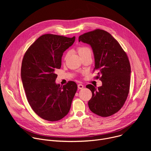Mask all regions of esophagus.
<instances>
[{
	"mask_svg": "<svg viewBox=\"0 0 151 151\" xmlns=\"http://www.w3.org/2000/svg\"><path fill=\"white\" fill-rule=\"evenodd\" d=\"M83 87H84V86H83V85H82V84H81V83H80V84H78V88L79 89H80V90H81V89H82Z\"/></svg>",
	"mask_w": 151,
	"mask_h": 151,
	"instance_id": "obj_1",
	"label": "esophagus"
}]
</instances>
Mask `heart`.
Returning <instances> with one entry per match:
<instances>
[{"instance_id": "b5f03b06", "label": "heart", "mask_w": 151, "mask_h": 151, "mask_svg": "<svg viewBox=\"0 0 151 151\" xmlns=\"http://www.w3.org/2000/svg\"><path fill=\"white\" fill-rule=\"evenodd\" d=\"M88 51H90V49H89L88 47H85V46L80 47H79V48H78V53H79V54L80 56L83 55L84 54H85L86 52H88ZM67 56H68V54H66V57H67Z\"/></svg>"}]
</instances>
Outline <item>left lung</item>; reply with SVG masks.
Masks as SVG:
<instances>
[{"instance_id":"1","label":"left lung","mask_w":151,"mask_h":151,"mask_svg":"<svg viewBox=\"0 0 151 151\" xmlns=\"http://www.w3.org/2000/svg\"><path fill=\"white\" fill-rule=\"evenodd\" d=\"M90 45L93 50L97 78L102 82L96 88L89 84L86 87L92 92L88 104L94 114L106 117L119 111L129 93L131 67L125 52L108 32L97 29L79 37V42Z\"/></svg>"}]
</instances>
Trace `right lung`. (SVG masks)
<instances>
[{"label": "right lung", "instance_id": "obj_1", "mask_svg": "<svg viewBox=\"0 0 151 151\" xmlns=\"http://www.w3.org/2000/svg\"><path fill=\"white\" fill-rule=\"evenodd\" d=\"M75 37L52 34L40 36L25 53L21 78L29 104L40 118L60 120L69 113L78 86L69 81L63 87L55 83L63 52L71 47Z\"/></svg>", "mask_w": 151, "mask_h": 151}]
</instances>
